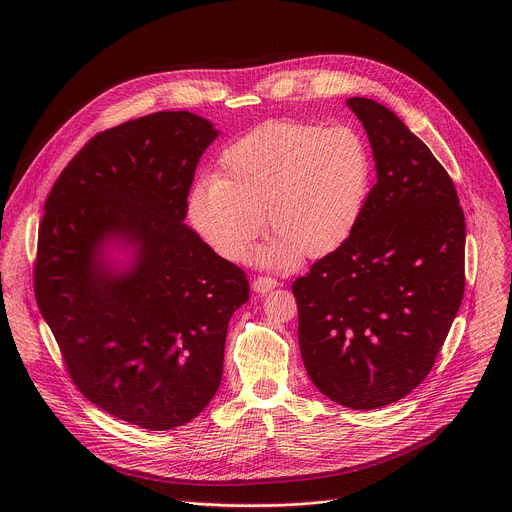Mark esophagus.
I'll return each instance as SVG.
<instances>
[{
    "mask_svg": "<svg viewBox=\"0 0 512 512\" xmlns=\"http://www.w3.org/2000/svg\"><path fill=\"white\" fill-rule=\"evenodd\" d=\"M251 287H253V291H257V294H267V291H271V289L277 287V279L267 277V275H261V277H255V279H253Z\"/></svg>",
    "mask_w": 512,
    "mask_h": 512,
    "instance_id": "1",
    "label": "esophagus"
}]
</instances>
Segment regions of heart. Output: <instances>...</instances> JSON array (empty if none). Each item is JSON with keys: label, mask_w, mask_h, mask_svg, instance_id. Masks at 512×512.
<instances>
[{"label": "heart", "mask_w": 512, "mask_h": 512, "mask_svg": "<svg viewBox=\"0 0 512 512\" xmlns=\"http://www.w3.org/2000/svg\"><path fill=\"white\" fill-rule=\"evenodd\" d=\"M375 160L364 135L344 123H263L218 156L214 180H198L186 196V218L204 245L239 263L263 233L253 257L273 269L336 253L369 204Z\"/></svg>", "instance_id": "obj_1"}]
</instances>
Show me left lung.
<instances>
[{"label":"left lung","instance_id":"8db88e82","mask_svg":"<svg viewBox=\"0 0 512 512\" xmlns=\"http://www.w3.org/2000/svg\"><path fill=\"white\" fill-rule=\"evenodd\" d=\"M377 184L352 237L291 285L298 338L316 389L379 409L431 371L464 296L466 223L456 186L385 105L352 97Z\"/></svg>","mask_w":512,"mask_h":512}]
</instances>
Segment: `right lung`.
I'll use <instances>...</instances> for the list:
<instances>
[{
    "label": "right lung",
    "mask_w": 512,
    "mask_h": 512,
    "mask_svg": "<svg viewBox=\"0 0 512 512\" xmlns=\"http://www.w3.org/2000/svg\"><path fill=\"white\" fill-rule=\"evenodd\" d=\"M214 125L160 111L95 135L44 204L34 291L70 379L99 409L164 431L192 421L223 379L241 267L182 221ZM126 257L115 260L112 249Z\"/></svg>",
    "instance_id": "obj_1"
}]
</instances>
